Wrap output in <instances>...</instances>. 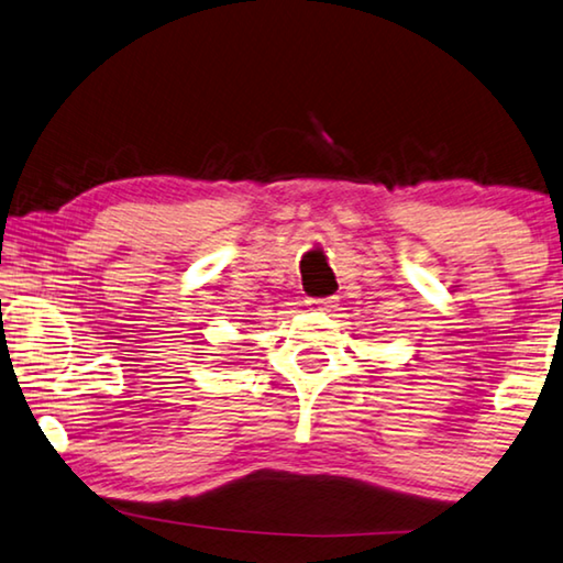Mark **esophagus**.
Masks as SVG:
<instances>
[{
	"label": "esophagus",
	"mask_w": 563,
	"mask_h": 563,
	"mask_svg": "<svg viewBox=\"0 0 563 563\" xmlns=\"http://www.w3.org/2000/svg\"><path fill=\"white\" fill-rule=\"evenodd\" d=\"M306 303L316 310H323V313H333V310L339 308V300L335 298H310Z\"/></svg>",
	"instance_id": "34e87169"
}]
</instances>
